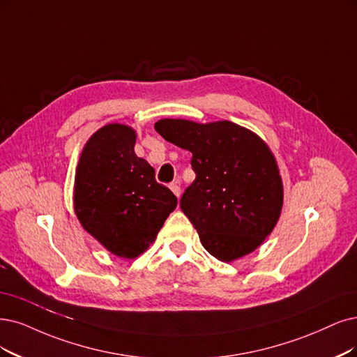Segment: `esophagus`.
Wrapping results in <instances>:
<instances>
[{
  "instance_id": "esophagus-1",
  "label": "esophagus",
  "mask_w": 357,
  "mask_h": 357,
  "mask_svg": "<svg viewBox=\"0 0 357 357\" xmlns=\"http://www.w3.org/2000/svg\"><path fill=\"white\" fill-rule=\"evenodd\" d=\"M169 188L172 190V192H174L176 197H179L181 195V183H179V181L176 179V181H174L172 183H169Z\"/></svg>"
}]
</instances>
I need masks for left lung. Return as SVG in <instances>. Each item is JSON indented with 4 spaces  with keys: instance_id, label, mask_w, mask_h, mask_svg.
<instances>
[{
    "instance_id": "8db88e82",
    "label": "left lung",
    "mask_w": 357,
    "mask_h": 357,
    "mask_svg": "<svg viewBox=\"0 0 357 357\" xmlns=\"http://www.w3.org/2000/svg\"><path fill=\"white\" fill-rule=\"evenodd\" d=\"M154 128L192 153L195 179L183 192L181 208L203 247L227 263L253 253L276 227L284 204L282 179L269 145L229 121L162 119Z\"/></svg>"
}]
</instances>
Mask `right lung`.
Segmentation results:
<instances>
[{
    "label": "right lung",
    "instance_id": "right-lung-1",
    "mask_svg": "<svg viewBox=\"0 0 357 357\" xmlns=\"http://www.w3.org/2000/svg\"><path fill=\"white\" fill-rule=\"evenodd\" d=\"M137 132L109 123L84 145L76 166L73 207L82 228L117 257L142 255L174 212L178 199L135 154Z\"/></svg>",
    "mask_w": 357,
    "mask_h": 357
}]
</instances>
